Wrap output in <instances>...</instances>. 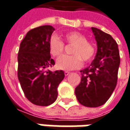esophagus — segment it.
Segmentation results:
<instances>
[{
  "label": "esophagus",
  "mask_w": 130,
  "mask_h": 130,
  "mask_svg": "<svg viewBox=\"0 0 130 130\" xmlns=\"http://www.w3.org/2000/svg\"><path fill=\"white\" fill-rule=\"evenodd\" d=\"M70 72H68V71H65V72H64V75H66V76H67V75H70Z\"/></svg>",
  "instance_id": "obj_1"
}]
</instances>
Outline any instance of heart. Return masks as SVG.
Here are the masks:
<instances>
[{
    "label": "heart",
    "mask_w": 130,
    "mask_h": 130,
    "mask_svg": "<svg viewBox=\"0 0 130 130\" xmlns=\"http://www.w3.org/2000/svg\"><path fill=\"white\" fill-rule=\"evenodd\" d=\"M64 39L69 44H72V55H63L56 61V67L61 70H73L80 68L84 62H89L94 58L95 49L93 44L87 41V38L78 32H70L65 34ZM64 43L56 35H52L49 41V51L53 57H59L63 53Z\"/></svg>",
    "instance_id": "obj_1"
}]
</instances>
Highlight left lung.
Here are the masks:
<instances>
[{"label":"left lung","instance_id":"1","mask_svg":"<svg viewBox=\"0 0 130 130\" xmlns=\"http://www.w3.org/2000/svg\"><path fill=\"white\" fill-rule=\"evenodd\" d=\"M97 42V53L90 66L81 72V80L75 92L78 102L87 107L104 104L116 88L120 65L118 46L113 38L92 27Z\"/></svg>","mask_w":130,"mask_h":130}]
</instances>
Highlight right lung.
Segmentation results:
<instances>
[{
	"mask_svg": "<svg viewBox=\"0 0 130 130\" xmlns=\"http://www.w3.org/2000/svg\"><path fill=\"white\" fill-rule=\"evenodd\" d=\"M55 29L41 26L26 33L18 54V77L26 98L33 104L49 106L58 97V87L64 78L62 70L52 72L55 65L49 51V41Z\"/></svg>",
	"mask_w": 130,
	"mask_h": 130,
	"instance_id": "obj_1",
	"label": "right lung"
}]
</instances>
